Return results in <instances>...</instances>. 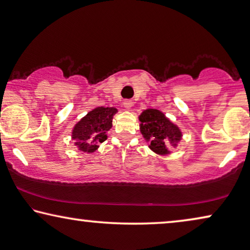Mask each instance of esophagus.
Returning <instances> with one entry per match:
<instances>
[{
	"mask_svg": "<svg viewBox=\"0 0 250 250\" xmlns=\"http://www.w3.org/2000/svg\"><path fill=\"white\" fill-rule=\"evenodd\" d=\"M132 105H133V102L131 101V100H125V101H124L125 109L130 110V109H131V107H132Z\"/></svg>",
	"mask_w": 250,
	"mask_h": 250,
	"instance_id": "obj_1",
	"label": "esophagus"
}]
</instances>
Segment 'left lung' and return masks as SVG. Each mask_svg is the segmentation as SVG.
I'll use <instances>...</instances> for the list:
<instances>
[{
    "label": "left lung",
    "instance_id": "left-lung-1",
    "mask_svg": "<svg viewBox=\"0 0 250 250\" xmlns=\"http://www.w3.org/2000/svg\"><path fill=\"white\" fill-rule=\"evenodd\" d=\"M140 132L149 141V148L158 155H168V146L176 147L182 139V132L162 111L148 109L139 115Z\"/></svg>",
    "mask_w": 250,
    "mask_h": 250
}]
</instances>
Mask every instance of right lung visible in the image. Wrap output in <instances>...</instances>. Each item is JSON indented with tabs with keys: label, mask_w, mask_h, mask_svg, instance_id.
Masks as SVG:
<instances>
[{
	"label": "right lung",
	"mask_w": 250,
	"mask_h": 250,
	"mask_svg": "<svg viewBox=\"0 0 250 250\" xmlns=\"http://www.w3.org/2000/svg\"><path fill=\"white\" fill-rule=\"evenodd\" d=\"M117 112L115 107L98 106L82 118L72 131L78 150L87 154L94 152L99 144L106 140V132L112 128V119Z\"/></svg>",
	"instance_id": "right-lung-1"
}]
</instances>
